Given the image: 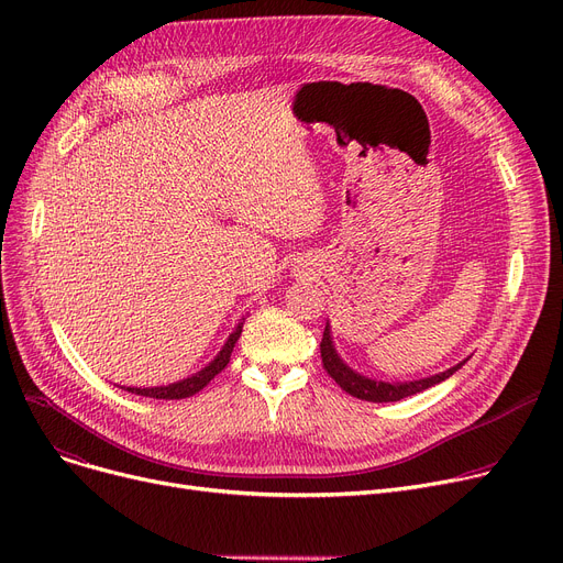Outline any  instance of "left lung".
I'll return each instance as SVG.
<instances>
[{
  "label": "left lung",
  "mask_w": 563,
  "mask_h": 563,
  "mask_svg": "<svg viewBox=\"0 0 563 563\" xmlns=\"http://www.w3.org/2000/svg\"><path fill=\"white\" fill-rule=\"evenodd\" d=\"M319 351H321V363H323V369H327L331 374V378L338 383V386L349 393L351 397H358V399H365V401H374V404H386V401H399L404 397H410V395H418L431 386H438V383H442L445 378H450L454 372H459L467 358L445 372L440 374H433V376H427V378H418V380H404V383H388V380H376V378H369V376H363L358 374L356 369H351L342 358L340 353L335 351V344H333V335H331V327L327 321V329H323V338H321V344H319Z\"/></svg>",
  "instance_id": "8db88e82"
}]
</instances>
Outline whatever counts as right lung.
I'll return each instance as SVG.
<instances>
[{
    "label": "right lung",
    "mask_w": 563,
    "mask_h": 563,
    "mask_svg": "<svg viewBox=\"0 0 563 563\" xmlns=\"http://www.w3.org/2000/svg\"><path fill=\"white\" fill-rule=\"evenodd\" d=\"M242 327H244L242 321L236 323V329L230 333V338L225 340V344L217 353V358L210 365H205L200 372H196V374H191V376H187L183 380H177V383H168V386H157V388H123V390H128L132 395H141V397H153V399H185V397L196 395L198 390H202L207 383H210L230 363V353H232L236 340H240V335H242Z\"/></svg>",
    "instance_id": "add662e5"
}]
</instances>
